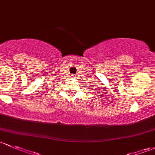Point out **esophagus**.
<instances>
[{
	"mask_svg": "<svg viewBox=\"0 0 155 155\" xmlns=\"http://www.w3.org/2000/svg\"><path fill=\"white\" fill-rule=\"evenodd\" d=\"M74 78H75V77H74Z\"/></svg>",
	"mask_w": 155,
	"mask_h": 155,
	"instance_id": "obj_1",
	"label": "esophagus"
}]
</instances>
